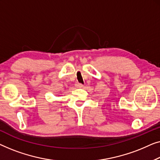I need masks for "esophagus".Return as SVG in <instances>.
Instances as JSON below:
<instances>
[{"instance_id": "esophagus-1", "label": "esophagus", "mask_w": 160, "mask_h": 160, "mask_svg": "<svg viewBox=\"0 0 160 160\" xmlns=\"http://www.w3.org/2000/svg\"><path fill=\"white\" fill-rule=\"evenodd\" d=\"M76 87L77 88H82V83H80V82H76Z\"/></svg>"}]
</instances>
